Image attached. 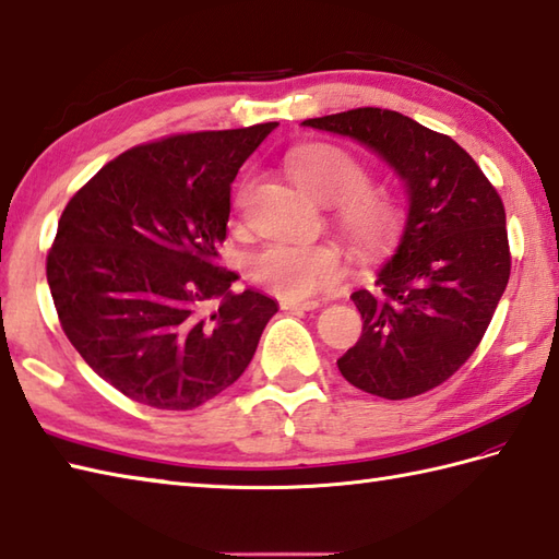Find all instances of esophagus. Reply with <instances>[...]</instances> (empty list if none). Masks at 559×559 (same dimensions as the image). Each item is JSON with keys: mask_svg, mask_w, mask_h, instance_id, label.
<instances>
[{"mask_svg": "<svg viewBox=\"0 0 559 559\" xmlns=\"http://www.w3.org/2000/svg\"><path fill=\"white\" fill-rule=\"evenodd\" d=\"M281 307L290 312H310V310H317L319 300H281Z\"/></svg>", "mask_w": 559, "mask_h": 559, "instance_id": "obj_1", "label": "esophagus"}]
</instances>
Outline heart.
<instances>
[{"mask_svg": "<svg viewBox=\"0 0 559 559\" xmlns=\"http://www.w3.org/2000/svg\"><path fill=\"white\" fill-rule=\"evenodd\" d=\"M288 170L307 194L334 201L336 221L355 252L377 254L394 242L403 225L401 199L386 187L367 185L365 165L346 148L336 144L298 148ZM249 273L281 298L302 300L341 281L343 257L334 242L276 240L249 257Z\"/></svg>", "mask_w": 559, "mask_h": 559, "instance_id": "obj_1", "label": "heart"}]
</instances>
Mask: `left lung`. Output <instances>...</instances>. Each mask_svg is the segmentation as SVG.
Listing matches in <instances>:
<instances>
[{
  "mask_svg": "<svg viewBox=\"0 0 559 559\" xmlns=\"http://www.w3.org/2000/svg\"><path fill=\"white\" fill-rule=\"evenodd\" d=\"M302 124L358 139L408 187L396 252L372 290L350 295L362 336L338 370L372 396H420L471 358L507 288L512 254L502 199L454 139L401 112L355 108Z\"/></svg>",
  "mask_w": 559,
  "mask_h": 559,
  "instance_id": "left-lung-1",
  "label": "left lung"
}]
</instances>
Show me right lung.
<instances>
[{"instance_id":"add662e5","label":"right lung","mask_w":559,"mask_h":559,"mask_svg":"<svg viewBox=\"0 0 559 559\" xmlns=\"http://www.w3.org/2000/svg\"><path fill=\"white\" fill-rule=\"evenodd\" d=\"M276 122L124 151L69 199L47 283L71 346L127 399L192 411L235 384L278 305L218 264L230 182Z\"/></svg>"}]
</instances>
